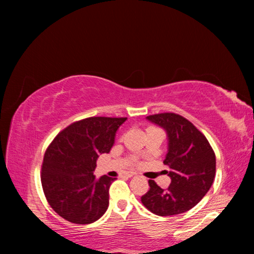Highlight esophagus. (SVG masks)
<instances>
[{"instance_id": "34e87169", "label": "esophagus", "mask_w": 254, "mask_h": 254, "mask_svg": "<svg viewBox=\"0 0 254 254\" xmlns=\"http://www.w3.org/2000/svg\"><path fill=\"white\" fill-rule=\"evenodd\" d=\"M134 175H135L134 173H127L126 176H127V177L130 178V177H133V176H134Z\"/></svg>"}]
</instances>
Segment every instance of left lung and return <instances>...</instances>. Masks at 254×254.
Wrapping results in <instances>:
<instances>
[{
  "label": "left lung",
  "instance_id": "obj_1",
  "mask_svg": "<svg viewBox=\"0 0 254 254\" xmlns=\"http://www.w3.org/2000/svg\"><path fill=\"white\" fill-rule=\"evenodd\" d=\"M147 120L161 127L168 136V152L163 163L171 179L162 189L149 180L150 189L141 201L159 216L187 212L207 194L216 173V158L206 136L187 119L175 113H160Z\"/></svg>",
  "mask_w": 254,
  "mask_h": 254
}]
</instances>
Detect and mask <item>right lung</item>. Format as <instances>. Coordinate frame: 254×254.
Listing matches in <instances>:
<instances>
[{
	"mask_svg": "<svg viewBox=\"0 0 254 254\" xmlns=\"http://www.w3.org/2000/svg\"><path fill=\"white\" fill-rule=\"evenodd\" d=\"M127 118L94 117L71 123L46 150L41 167L45 196L56 213L75 224H89L109 207V189L115 178L93 171L100 154L109 153L118 128Z\"/></svg>",
	"mask_w": 254,
	"mask_h": 254,
	"instance_id": "obj_1",
	"label": "right lung"
}]
</instances>
